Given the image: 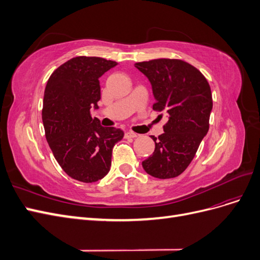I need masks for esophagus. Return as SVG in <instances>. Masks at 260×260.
<instances>
[{
	"label": "esophagus",
	"mask_w": 260,
	"mask_h": 260,
	"mask_svg": "<svg viewBox=\"0 0 260 260\" xmlns=\"http://www.w3.org/2000/svg\"><path fill=\"white\" fill-rule=\"evenodd\" d=\"M139 135H137V133H135V132H132V131H127L124 133V138H127V139H129V138H137Z\"/></svg>",
	"instance_id": "obj_1"
}]
</instances>
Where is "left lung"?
<instances>
[{
    "instance_id": "8db88e82",
    "label": "left lung",
    "mask_w": 260,
    "mask_h": 260,
    "mask_svg": "<svg viewBox=\"0 0 260 260\" xmlns=\"http://www.w3.org/2000/svg\"><path fill=\"white\" fill-rule=\"evenodd\" d=\"M135 66L152 85L153 109L168 117L162 135L158 139L151 137L155 151L142 161V167L158 179L178 177L190 165L208 132L210 86L200 70L180 59L158 58Z\"/></svg>"
}]
</instances>
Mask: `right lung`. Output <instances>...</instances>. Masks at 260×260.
<instances>
[{"label":"right lung","instance_id":"right-lung-1","mask_svg":"<svg viewBox=\"0 0 260 260\" xmlns=\"http://www.w3.org/2000/svg\"><path fill=\"white\" fill-rule=\"evenodd\" d=\"M116 65L105 58L78 56L55 70L45 86L46 140L62 170L81 182H96L108 174L113 147L124 135L120 129L103 127L91 115V108L99 109V79Z\"/></svg>","mask_w":260,"mask_h":260}]
</instances>
